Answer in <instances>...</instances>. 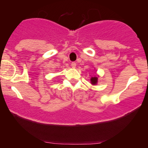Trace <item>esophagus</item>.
Listing matches in <instances>:
<instances>
[{
    "label": "esophagus",
    "instance_id": "34e87169",
    "mask_svg": "<svg viewBox=\"0 0 148 148\" xmlns=\"http://www.w3.org/2000/svg\"><path fill=\"white\" fill-rule=\"evenodd\" d=\"M71 66H72V68H75L76 67V62H73L72 63H71Z\"/></svg>",
    "mask_w": 148,
    "mask_h": 148
}]
</instances>
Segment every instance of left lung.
Here are the masks:
<instances>
[{"label": "left lung", "instance_id": "8db88e82", "mask_svg": "<svg viewBox=\"0 0 148 148\" xmlns=\"http://www.w3.org/2000/svg\"><path fill=\"white\" fill-rule=\"evenodd\" d=\"M98 77H92L90 79V82H91V84L92 85H94V86H96L97 84H98Z\"/></svg>", "mask_w": 148, "mask_h": 148}]
</instances>
